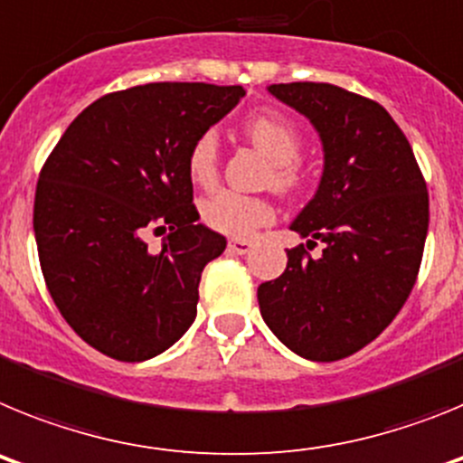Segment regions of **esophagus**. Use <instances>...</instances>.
<instances>
[{
    "mask_svg": "<svg viewBox=\"0 0 463 463\" xmlns=\"http://www.w3.org/2000/svg\"><path fill=\"white\" fill-rule=\"evenodd\" d=\"M227 248L234 252V255H245V252H250L252 243H250V241H245V239H232V241H229Z\"/></svg>",
    "mask_w": 463,
    "mask_h": 463,
    "instance_id": "esophagus-1",
    "label": "esophagus"
}]
</instances>
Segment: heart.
<instances>
[{"instance_id":"obj_1","label":"heart","mask_w":463,"mask_h":463,"mask_svg":"<svg viewBox=\"0 0 463 463\" xmlns=\"http://www.w3.org/2000/svg\"><path fill=\"white\" fill-rule=\"evenodd\" d=\"M245 137L271 159V183L282 192H297L304 185V166L298 162L301 132L280 113H255L243 122ZM187 174L202 187H211L220 174L218 134L208 129L192 141L187 150ZM202 218L211 229L227 236H250L276 220V206L267 196L218 190L202 203Z\"/></svg>"}]
</instances>
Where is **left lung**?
<instances>
[{
	"label": "left lung",
	"mask_w": 463,
	"mask_h": 463,
	"mask_svg": "<svg viewBox=\"0 0 463 463\" xmlns=\"http://www.w3.org/2000/svg\"><path fill=\"white\" fill-rule=\"evenodd\" d=\"M269 92L320 132L325 174L292 222L308 236L280 278L261 282L260 310L292 353L350 357L392 325L415 288L429 229V192L411 143L378 101L331 83ZM320 256L309 255L317 241Z\"/></svg>",
	"instance_id": "8db88e82"
}]
</instances>
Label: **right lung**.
<instances>
[{
    "label": "right lung",
    "mask_w": 463,
    "mask_h": 463,
    "mask_svg": "<svg viewBox=\"0 0 463 463\" xmlns=\"http://www.w3.org/2000/svg\"><path fill=\"white\" fill-rule=\"evenodd\" d=\"M241 85L148 83L88 106L41 166L34 236L46 288L88 345L118 362L165 353L196 317L199 280L227 241L192 202L187 150ZM167 232L157 253L150 233Z\"/></svg>",
    "instance_id": "add662e5"
}]
</instances>
